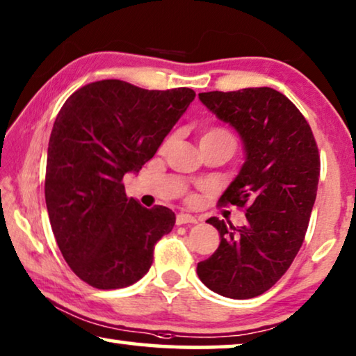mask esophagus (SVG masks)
I'll return each mask as SVG.
<instances>
[{"mask_svg": "<svg viewBox=\"0 0 356 356\" xmlns=\"http://www.w3.org/2000/svg\"><path fill=\"white\" fill-rule=\"evenodd\" d=\"M188 223H191V225L197 223V218L189 213H178L177 215V225H188Z\"/></svg>", "mask_w": 356, "mask_h": 356, "instance_id": "esophagus-1", "label": "esophagus"}]
</instances>
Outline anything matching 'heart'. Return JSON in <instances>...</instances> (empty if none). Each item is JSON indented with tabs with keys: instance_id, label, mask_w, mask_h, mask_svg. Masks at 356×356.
<instances>
[{
	"instance_id": "obj_1",
	"label": "heart",
	"mask_w": 356,
	"mask_h": 356,
	"mask_svg": "<svg viewBox=\"0 0 356 356\" xmlns=\"http://www.w3.org/2000/svg\"><path fill=\"white\" fill-rule=\"evenodd\" d=\"M213 136H225V138H231V135H229L228 131L221 130V128H213V130L205 131L204 135H202V138H200V140H205V138H213ZM231 140H233V138H231Z\"/></svg>"
}]
</instances>
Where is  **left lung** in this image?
I'll return each mask as SVG.
<instances>
[{
    "mask_svg": "<svg viewBox=\"0 0 356 356\" xmlns=\"http://www.w3.org/2000/svg\"><path fill=\"white\" fill-rule=\"evenodd\" d=\"M199 99L244 144L245 161L218 202L245 209L247 225L207 220L220 245L199 261L197 276L220 296L252 298L275 286L300 250L316 199L318 146L302 112L268 86L200 92Z\"/></svg>",
    "mask_w": 356,
    "mask_h": 356,
    "instance_id": "1",
    "label": "left lung"
}]
</instances>
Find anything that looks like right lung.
I'll return each instance as SVG.
<instances>
[{"label": "right lung", "mask_w": 356, "mask_h": 356, "mask_svg": "<svg viewBox=\"0 0 356 356\" xmlns=\"http://www.w3.org/2000/svg\"><path fill=\"white\" fill-rule=\"evenodd\" d=\"M195 92L143 90L122 80L81 86L56 117L44 199L59 250L96 289H120L149 271L154 245L177 216L128 199L122 179L157 152Z\"/></svg>", "instance_id": "1"}]
</instances>
